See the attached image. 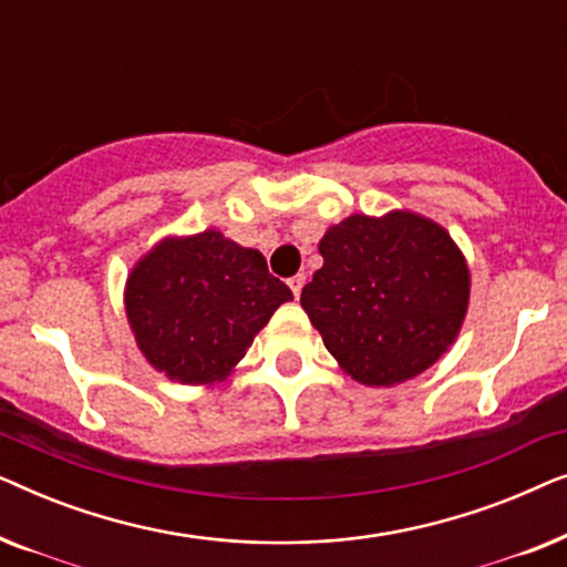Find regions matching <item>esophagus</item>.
Wrapping results in <instances>:
<instances>
[{"instance_id":"esophagus-1","label":"esophagus","mask_w":567,"mask_h":567,"mask_svg":"<svg viewBox=\"0 0 567 567\" xmlns=\"http://www.w3.org/2000/svg\"><path fill=\"white\" fill-rule=\"evenodd\" d=\"M305 281H307V276H305V274H297V276H291V278H289V286H291L293 297H297V299H299L301 289H305Z\"/></svg>"}]
</instances>
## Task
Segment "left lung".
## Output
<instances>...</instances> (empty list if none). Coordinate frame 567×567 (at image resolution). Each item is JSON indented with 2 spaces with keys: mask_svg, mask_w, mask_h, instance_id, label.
Returning a JSON list of instances; mask_svg holds the SVG:
<instances>
[{
  "mask_svg": "<svg viewBox=\"0 0 567 567\" xmlns=\"http://www.w3.org/2000/svg\"><path fill=\"white\" fill-rule=\"evenodd\" d=\"M320 255L301 307L355 382L413 379L460 336L470 270L436 221L410 212L353 214L324 231Z\"/></svg>",
  "mask_w": 567,
  "mask_h": 567,
  "instance_id": "obj_1",
  "label": "left lung"
}]
</instances>
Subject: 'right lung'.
Returning <instances> with one entry per match:
<instances>
[{
  "mask_svg": "<svg viewBox=\"0 0 567 567\" xmlns=\"http://www.w3.org/2000/svg\"><path fill=\"white\" fill-rule=\"evenodd\" d=\"M293 293L266 258L206 229L167 237L126 284L136 343L157 371L183 384H212L243 359L252 338Z\"/></svg>",
  "mask_w": 567,
  "mask_h": 567,
  "instance_id": "right-lung-1",
  "label": "right lung"
}]
</instances>
